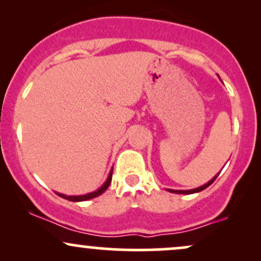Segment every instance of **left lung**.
Listing matches in <instances>:
<instances>
[{
	"instance_id": "1",
	"label": "left lung",
	"mask_w": 261,
	"mask_h": 261,
	"mask_svg": "<svg viewBox=\"0 0 261 261\" xmlns=\"http://www.w3.org/2000/svg\"><path fill=\"white\" fill-rule=\"evenodd\" d=\"M217 176H218V174L215 175L214 178H212L210 181L206 182V184H203V185H201V187H199V188H196V189H191V190H173V189H167V190L170 191V193H174V194H185V195H188V194H195V193H199V191L205 190L206 188H208L210 185H211L212 182L215 181V179H216Z\"/></svg>"
}]
</instances>
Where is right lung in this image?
Segmentation results:
<instances>
[{"label":"right lung","mask_w":261,"mask_h":261,"mask_svg":"<svg viewBox=\"0 0 261 261\" xmlns=\"http://www.w3.org/2000/svg\"><path fill=\"white\" fill-rule=\"evenodd\" d=\"M112 176H113V168L110 169L109 175H108L106 182H104V184L101 185L99 189H97L95 191H92V193L85 194V195H65V194H60V193H56V194H58L59 196H61L62 199L68 200V201H74V202L87 201V200H91V199H93V197H97V196L101 195V194L107 190L108 187H109L110 182H112Z\"/></svg>","instance_id":"obj_1"}]
</instances>
